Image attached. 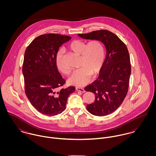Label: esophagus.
Segmentation results:
<instances>
[{"instance_id":"obj_1","label":"esophagus","mask_w":156,"mask_h":156,"mask_svg":"<svg viewBox=\"0 0 156 156\" xmlns=\"http://www.w3.org/2000/svg\"><path fill=\"white\" fill-rule=\"evenodd\" d=\"M76 89L78 91H80V92H85V89L82 88H79V87H76Z\"/></svg>"}]
</instances>
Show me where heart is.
<instances>
[{"label":"heart","instance_id":"obj_1","mask_svg":"<svg viewBox=\"0 0 156 156\" xmlns=\"http://www.w3.org/2000/svg\"><path fill=\"white\" fill-rule=\"evenodd\" d=\"M68 48L74 53L81 55V68L74 71L69 78L68 82L73 85L84 86L89 82L92 74H97L103 66L105 59L103 45L95 40L90 41L87 44L82 40H75L69 44ZM56 62L61 72L65 74L70 73L71 69L64 62L62 51L58 52Z\"/></svg>","mask_w":156,"mask_h":156}]
</instances>
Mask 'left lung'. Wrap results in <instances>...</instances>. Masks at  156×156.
Listing matches in <instances>:
<instances>
[{"label":"left lung","mask_w":156,"mask_h":156,"mask_svg":"<svg viewBox=\"0 0 156 156\" xmlns=\"http://www.w3.org/2000/svg\"><path fill=\"white\" fill-rule=\"evenodd\" d=\"M83 39L98 40L106 48V56L98 79L85 87L95 95L94 103L87 109L91 114L103 116L115 111L124 101L131 74L130 59L125 44L107 30L78 34Z\"/></svg>","instance_id":"8db88e82"}]
</instances>
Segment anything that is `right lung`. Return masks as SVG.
<instances>
[{"label": "right lung", "instance_id": "right-lung-1", "mask_svg": "<svg viewBox=\"0 0 156 156\" xmlns=\"http://www.w3.org/2000/svg\"><path fill=\"white\" fill-rule=\"evenodd\" d=\"M71 38L56 34L42 35L32 41L24 53L22 72L26 95L32 105L45 115L61 113L69 95L75 90L74 87L58 90L66 80L56 62L59 47Z\"/></svg>", "mask_w": 156, "mask_h": 156}]
</instances>
